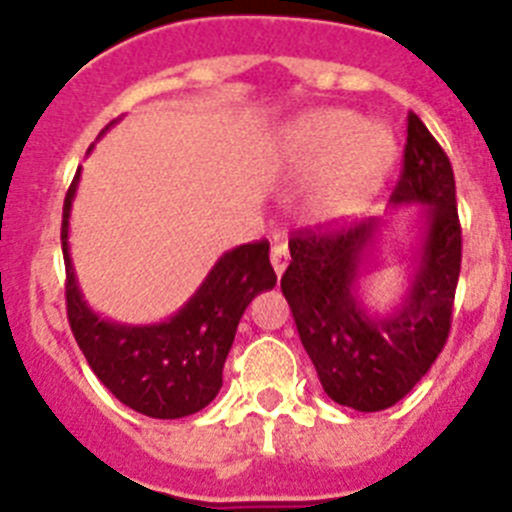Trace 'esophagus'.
<instances>
[{
  "label": "esophagus",
  "mask_w": 512,
  "mask_h": 512,
  "mask_svg": "<svg viewBox=\"0 0 512 512\" xmlns=\"http://www.w3.org/2000/svg\"><path fill=\"white\" fill-rule=\"evenodd\" d=\"M287 264H289L287 243L277 241L274 246H271V266H274V271H277V277H282L284 269H287Z\"/></svg>",
  "instance_id": "esophagus-1"
}]
</instances>
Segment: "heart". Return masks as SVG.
Here are the masks:
<instances>
[{"instance_id": "b5f03b06", "label": "heart", "mask_w": 512, "mask_h": 512, "mask_svg": "<svg viewBox=\"0 0 512 512\" xmlns=\"http://www.w3.org/2000/svg\"><path fill=\"white\" fill-rule=\"evenodd\" d=\"M284 156L302 179L318 176L305 200L312 220L338 225L379 192L395 161V138L351 110H320L287 130Z\"/></svg>"}]
</instances>
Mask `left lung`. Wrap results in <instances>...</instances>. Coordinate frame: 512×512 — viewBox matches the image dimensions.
Here are the masks:
<instances>
[{
  "mask_svg": "<svg viewBox=\"0 0 512 512\" xmlns=\"http://www.w3.org/2000/svg\"><path fill=\"white\" fill-rule=\"evenodd\" d=\"M392 207H423V235L410 256L408 287L390 312H372L361 279L377 269L384 220L289 241L282 292L325 395L359 413H379L428 374L449 338L461 269V228L449 156L415 112Z\"/></svg>",
  "mask_w": 512,
  "mask_h": 512,
  "instance_id": "obj_1",
  "label": "left lung"
}]
</instances>
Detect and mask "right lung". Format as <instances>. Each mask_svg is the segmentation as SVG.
Returning a JSON list of instances; mask_svg holds the SVG:
<instances>
[{"label":"right lung","mask_w":512,"mask_h":512,"mask_svg":"<svg viewBox=\"0 0 512 512\" xmlns=\"http://www.w3.org/2000/svg\"><path fill=\"white\" fill-rule=\"evenodd\" d=\"M79 174L81 169L63 202L61 225L66 310L76 343L99 382L135 413L158 420L200 413L223 387V366L243 312L253 297L277 284L269 243H243L225 251L197 292L161 323L130 325L102 318L81 295L69 251V220Z\"/></svg>","instance_id":"add662e5"}]
</instances>
